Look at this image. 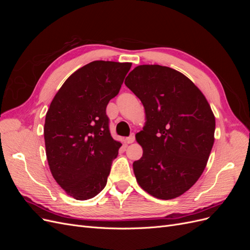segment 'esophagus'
Instances as JSON below:
<instances>
[{"label":"esophagus","instance_id":"1","mask_svg":"<svg viewBox=\"0 0 250 250\" xmlns=\"http://www.w3.org/2000/svg\"><path fill=\"white\" fill-rule=\"evenodd\" d=\"M134 134H131L130 137H128V138H126L125 139V142H126V144H132L133 142H134Z\"/></svg>","mask_w":250,"mask_h":250}]
</instances>
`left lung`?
I'll return each mask as SVG.
<instances>
[{"instance_id":"left-lung-1","label":"left lung","mask_w":250,"mask_h":250,"mask_svg":"<svg viewBox=\"0 0 250 250\" xmlns=\"http://www.w3.org/2000/svg\"><path fill=\"white\" fill-rule=\"evenodd\" d=\"M125 84L141 100L146 116L135 135L143 148L132 165L135 178L155 198H176L206 169L215 141L214 112L201 90L168 66L138 65Z\"/></svg>"}]
</instances>
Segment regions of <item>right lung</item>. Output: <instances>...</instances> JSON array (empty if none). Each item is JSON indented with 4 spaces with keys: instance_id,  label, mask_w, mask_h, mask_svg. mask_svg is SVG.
I'll list each match as a JSON object with an SVG mask.
<instances>
[{
    "instance_id": "add662e5",
    "label": "right lung",
    "mask_w": 250,
    "mask_h": 250,
    "mask_svg": "<svg viewBox=\"0 0 250 250\" xmlns=\"http://www.w3.org/2000/svg\"><path fill=\"white\" fill-rule=\"evenodd\" d=\"M131 62L96 60L67 78L50 104L43 127L50 171L76 200L95 197L106 186L122 146L108 129L106 106Z\"/></svg>"
}]
</instances>
